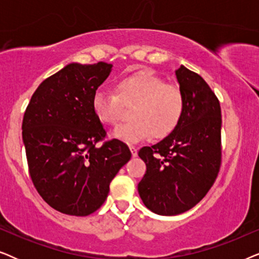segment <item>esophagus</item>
<instances>
[{
  "label": "esophagus",
  "instance_id": "obj_1",
  "mask_svg": "<svg viewBox=\"0 0 259 259\" xmlns=\"http://www.w3.org/2000/svg\"><path fill=\"white\" fill-rule=\"evenodd\" d=\"M130 151H131V153H132V157L136 158L138 155V148L134 146H130Z\"/></svg>",
  "mask_w": 259,
  "mask_h": 259
}]
</instances>
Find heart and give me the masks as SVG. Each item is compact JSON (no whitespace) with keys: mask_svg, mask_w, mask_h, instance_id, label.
<instances>
[{"mask_svg":"<svg viewBox=\"0 0 259 259\" xmlns=\"http://www.w3.org/2000/svg\"><path fill=\"white\" fill-rule=\"evenodd\" d=\"M116 94L98 91L92 108L98 120L105 125H115L121 118L123 105H133L132 120L116 126L112 137L127 144H136L153 136L167 137L179 125L185 109V99L177 84L148 69L122 76L115 84Z\"/></svg>","mask_w":259,"mask_h":259,"instance_id":"1","label":"heart"}]
</instances>
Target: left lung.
Listing matches in <instances>:
<instances>
[{
    "instance_id": "obj_1",
    "label": "left lung",
    "mask_w": 259,
    "mask_h": 259,
    "mask_svg": "<svg viewBox=\"0 0 259 259\" xmlns=\"http://www.w3.org/2000/svg\"><path fill=\"white\" fill-rule=\"evenodd\" d=\"M176 77L185 99L179 125L139 157L146 173L138 192L148 210L176 215L199 203L213 185L221 167V105L205 80L180 66Z\"/></svg>"
}]
</instances>
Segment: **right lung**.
<instances>
[{
  "label": "right lung",
  "instance_id": "obj_1",
  "mask_svg": "<svg viewBox=\"0 0 259 259\" xmlns=\"http://www.w3.org/2000/svg\"><path fill=\"white\" fill-rule=\"evenodd\" d=\"M112 67L69 63L41 82L24 112L22 139L31 180L46 203L65 214L97 211L132 155L116 139L95 146L106 132L92 100Z\"/></svg>",
  "mask_w": 259,
  "mask_h": 259
}]
</instances>
